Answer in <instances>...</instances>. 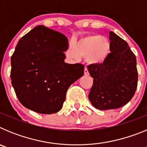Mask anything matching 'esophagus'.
Instances as JSON below:
<instances>
[{
	"label": "esophagus",
	"mask_w": 147,
	"mask_h": 147,
	"mask_svg": "<svg viewBox=\"0 0 147 147\" xmlns=\"http://www.w3.org/2000/svg\"><path fill=\"white\" fill-rule=\"evenodd\" d=\"M84 74L86 75V76H88V75H89V72H88V68H87L86 67H85V70H84Z\"/></svg>",
	"instance_id": "1"
}]
</instances>
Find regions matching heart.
Segmentation results:
<instances>
[{
  "label": "heart",
  "instance_id": "b5f03b06",
  "mask_svg": "<svg viewBox=\"0 0 147 147\" xmlns=\"http://www.w3.org/2000/svg\"><path fill=\"white\" fill-rule=\"evenodd\" d=\"M110 50V44L107 38L92 34L77 41L75 46L69 44L65 54L70 59L77 60L81 57H85L88 64L99 65L106 60Z\"/></svg>",
  "mask_w": 147,
  "mask_h": 147
}]
</instances>
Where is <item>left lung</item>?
I'll return each mask as SVG.
<instances>
[{
	"label": "left lung",
	"mask_w": 147,
	"mask_h": 147,
	"mask_svg": "<svg viewBox=\"0 0 147 147\" xmlns=\"http://www.w3.org/2000/svg\"><path fill=\"white\" fill-rule=\"evenodd\" d=\"M110 51L99 65L88 66L93 84L88 98L102 110L123 107L133 97L138 85L136 57L125 40L110 32Z\"/></svg>",
	"instance_id": "left-lung-1"
}]
</instances>
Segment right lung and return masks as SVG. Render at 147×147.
I'll use <instances>...</instances> for the list:
<instances>
[{"label":"right lung","mask_w":147,"mask_h":147,"mask_svg":"<svg viewBox=\"0 0 147 147\" xmlns=\"http://www.w3.org/2000/svg\"><path fill=\"white\" fill-rule=\"evenodd\" d=\"M67 47L65 35L43 26L19 40L11 57V80L24 107L42 114L62 109L68 88L84 74L83 65L65 62Z\"/></svg>","instance_id":"add662e5"}]
</instances>
